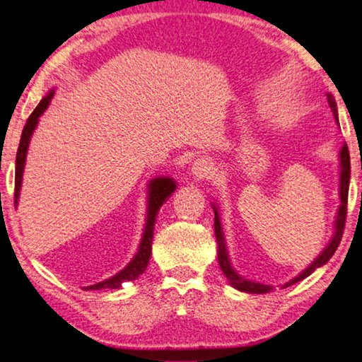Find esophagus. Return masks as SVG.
<instances>
[{
	"label": "esophagus",
	"instance_id": "1",
	"mask_svg": "<svg viewBox=\"0 0 362 362\" xmlns=\"http://www.w3.org/2000/svg\"><path fill=\"white\" fill-rule=\"evenodd\" d=\"M211 173H214V165H211V162L205 157L197 158V160L194 162V165H192V175H194L195 178H199V180L209 178Z\"/></svg>",
	"mask_w": 362,
	"mask_h": 362
}]
</instances>
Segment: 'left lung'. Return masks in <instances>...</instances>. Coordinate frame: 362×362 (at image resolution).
<instances>
[{
	"label": "left lung",
	"instance_id": "obj_1",
	"mask_svg": "<svg viewBox=\"0 0 362 362\" xmlns=\"http://www.w3.org/2000/svg\"><path fill=\"white\" fill-rule=\"evenodd\" d=\"M326 95H327V103H329V107L332 109V114H334V119L338 120V105H336L334 95H332L331 93L326 94ZM349 175H351L349 151H348V146H346V144H344L343 148H341V187H339L341 206H339V211H338V218H336L334 237H332V240L329 242V245H327V247H326L325 252H322L320 257H317L315 262H313L310 267H308L305 272L300 274V276H296L295 279H291V281L286 283L285 286L295 285V283L301 281V279H305L306 276H310V274L315 272L316 268L322 267V264H325L327 259H329L332 255H334L336 250H338L339 243H341V238H343V233H344L346 215H348ZM215 237H216V242H218V263H220V268H221V272L225 273V276L228 278V281H230L231 286L237 288V290H240V291H245V293H255V295H263V293H269V291L273 290V286L262 285V283L248 281V279L238 276L237 272H235V269L231 268V264L228 262V255H226V250H225L223 233H221V225H220L218 214H216V210H215Z\"/></svg>",
	"mask_w": 362,
	"mask_h": 362
}]
</instances>
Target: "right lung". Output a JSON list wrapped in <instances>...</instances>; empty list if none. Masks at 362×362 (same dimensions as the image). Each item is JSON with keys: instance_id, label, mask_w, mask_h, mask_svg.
Returning a JSON list of instances; mask_svg holds the SVG:
<instances>
[{"instance_id": "add662e5", "label": "right lung", "mask_w": 362, "mask_h": 362, "mask_svg": "<svg viewBox=\"0 0 362 362\" xmlns=\"http://www.w3.org/2000/svg\"><path fill=\"white\" fill-rule=\"evenodd\" d=\"M52 98V93L46 95L45 99L37 104V107L33 110V114L30 115V119L26 120V125H24L23 134H21V141H19V147H18V153H16V172H14V205L18 204V195H19V189H21V177H23V170H24V160H26V152H28V146H30V139L31 134L35 131L37 119L40 115L45 112L47 105H49V100ZM148 211H147V223H146V230H144V237L141 242V247H139V252L131 263L125 267L122 272L115 274V276L105 279V281H100L98 285L88 286L86 290H100V288H119L124 281H132L136 279L139 274H142L146 272L147 264H148V258H151L152 253V238H153V228H156V216L160 210V206L163 205L168 197L173 194L175 190V182L172 178H156V180L151 182L148 185Z\"/></svg>"}]
</instances>
